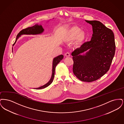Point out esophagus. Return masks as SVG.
I'll list each match as a JSON object with an SVG mask.
<instances>
[{
    "instance_id": "esophagus-1",
    "label": "esophagus",
    "mask_w": 124,
    "mask_h": 124,
    "mask_svg": "<svg viewBox=\"0 0 124 124\" xmlns=\"http://www.w3.org/2000/svg\"><path fill=\"white\" fill-rule=\"evenodd\" d=\"M65 56L66 57H69V56H70V53H69V52H67L65 53Z\"/></svg>"
}]
</instances>
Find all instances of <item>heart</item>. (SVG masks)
<instances>
[{"mask_svg":"<svg viewBox=\"0 0 124 124\" xmlns=\"http://www.w3.org/2000/svg\"><path fill=\"white\" fill-rule=\"evenodd\" d=\"M67 41H73L76 39L78 43H82L85 39V34L83 31H80V29L76 26L73 27L69 30L65 36Z\"/></svg>","mask_w":124,"mask_h":124,"instance_id":"heart-1","label":"heart"}]
</instances>
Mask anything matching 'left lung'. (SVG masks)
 <instances>
[{
	"label": "left lung",
	"mask_w": 124,
	"mask_h": 124,
	"mask_svg": "<svg viewBox=\"0 0 124 124\" xmlns=\"http://www.w3.org/2000/svg\"><path fill=\"white\" fill-rule=\"evenodd\" d=\"M92 24L93 34L90 41L84 43L71 55L73 72L78 79L91 82L99 79L109 71L115 53L112 31L99 21L85 20ZM89 50L85 55L80 54Z\"/></svg>",
	"instance_id": "8db88e82"
}]
</instances>
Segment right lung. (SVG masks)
<instances>
[{"instance_id":"obj_1","label":"right lung","mask_w":124,"mask_h":124,"mask_svg":"<svg viewBox=\"0 0 124 124\" xmlns=\"http://www.w3.org/2000/svg\"><path fill=\"white\" fill-rule=\"evenodd\" d=\"M43 31H44V29L42 28L41 25H39L38 24H35L32 27L26 28L24 29L21 30L18 33V35L17 36V38H16L15 42L16 41L18 38L22 34H38L41 33ZM63 58H64L63 55H60L54 59L53 60V73H52V76L50 80L45 85L43 86H42L41 87L36 88V89H41L45 88L52 84V83L53 82V78L54 77L56 67L57 65H58L60 62V61L61 60H62Z\"/></svg>"}]
</instances>
